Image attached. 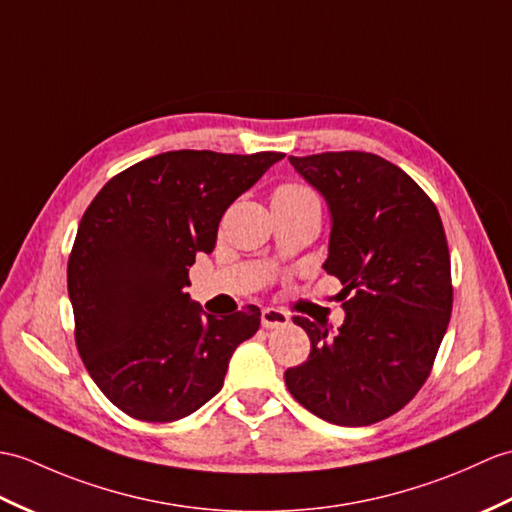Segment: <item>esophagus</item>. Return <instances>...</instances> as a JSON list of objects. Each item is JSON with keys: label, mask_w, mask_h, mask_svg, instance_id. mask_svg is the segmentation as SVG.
<instances>
[{"label": "esophagus", "mask_w": 512, "mask_h": 512, "mask_svg": "<svg viewBox=\"0 0 512 512\" xmlns=\"http://www.w3.org/2000/svg\"><path fill=\"white\" fill-rule=\"evenodd\" d=\"M261 325L266 329L285 327L290 325V314L279 310V307H264V310H261Z\"/></svg>", "instance_id": "34e87169"}]
</instances>
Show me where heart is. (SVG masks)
Here are the masks:
<instances>
[{
	"label": "heart",
	"mask_w": 512,
	"mask_h": 512,
	"mask_svg": "<svg viewBox=\"0 0 512 512\" xmlns=\"http://www.w3.org/2000/svg\"><path fill=\"white\" fill-rule=\"evenodd\" d=\"M272 196H314V194L307 187H303V185L285 183V185H279Z\"/></svg>",
	"instance_id": "heart-1"
}]
</instances>
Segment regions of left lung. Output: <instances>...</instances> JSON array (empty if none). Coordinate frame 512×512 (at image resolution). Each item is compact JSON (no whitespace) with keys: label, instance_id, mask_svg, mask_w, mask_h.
Returning <instances> with one entry per match:
<instances>
[{"label":"left lung","instance_id":"8db88e82","mask_svg":"<svg viewBox=\"0 0 512 512\" xmlns=\"http://www.w3.org/2000/svg\"><path fill=\"white\" fill-rule=\"evenodd\" d=\"M331 209L327 275L347 318L294 316L307 360L285 371L290 395L316 417L360 427L388 419L430 377L451 318L454 285L438 209L412 178L377 154L344 150L290 157Z\"/></svg>","mask_w":512,"mask_h":512}]
</instances>
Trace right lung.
<instances>
[{
    "instance_id": "obj_1",
    "label": "right lung",
    "mask_w": 512,
    "mask_h": 512,
    "mask_svg": "<svg viewBox=\"0 0 512 512\" xmlns=\"http://www.w3.org/2000/svg\"><path fill=\"white\" fill-rule=\"evenodd\" d=\"M283 152L172 150L115 174L91 200L67 261L74 338L91 379L128 417L170 423L218 395L261 312L200 316L189 268L216 246L231 202Z\"/></svg>"
}]
</instances>
